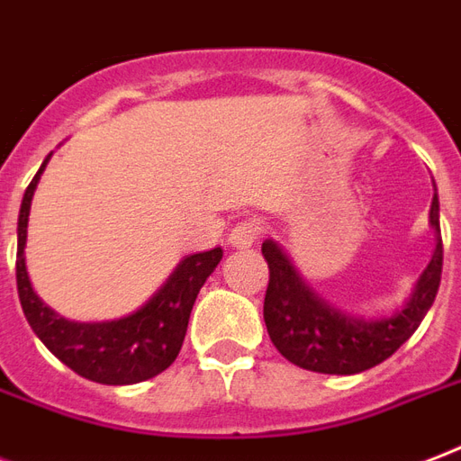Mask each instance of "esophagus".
I'll return each instance as SVG.
<instances>
[{"mask_svg":"<svg viewBox=\"0 0 461 461\" xmlns=\"http://www.w3.org/2000/svg\"><path fill=\"white\" fill-rule=\"evenodd\" d=\"M261 234V222L258 220H244V222H239L234 230L230 231V246L234 249H249V246L256 244V239Z\"/></svg>","mask_w":461,"mask_h":461,"instance_id":"1","label":"esophagus"}]
</instances>
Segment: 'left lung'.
<instances>
[{"instance_id": "8db88e82", "label": "left lung", "mask_w": 461, "mask_h": 461, "mask_svg": "<svg viewBox=\"0 0 461 461\" xmlns=\"http://www.w3.org/2000/svg\"><path fill=\"white\" fill-rule=\"evenodd\" d=\"M430 227L435 231L433 258L418 276L411 297L389 316L375 319L333 307L309 287L283 246L266 239L261 251L268 261L270 280L263 319L280 356L297 367L321 375H356L396 353L420 326L440 287L442 237L438 188L430 203Z\"/></svg>"}]
</instances>
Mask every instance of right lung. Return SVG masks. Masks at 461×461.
<instances>
[{
  "mask_svg": "<svg viewBox=\"0 0 461 461\" xmlns=\"http://www.w3.org/2000/svg\"><path fill=\"white\" fill-rule=\"evenodd\" d=\"M52 152L28 184L19 210L16 287L21 309L43 346L77 375L98 384H137L157 377L174 363L184 346L200 287L222 261V249L185 256L167 283L132 314L111 321H69L35 294L26 270V234L31 200Z\"/></svg>",
  "mask_w": 461,
  "mask_h": 461,
  "instance_id": "add662e5",
  "label": "right lung"
}]
</instances>
